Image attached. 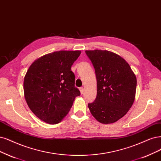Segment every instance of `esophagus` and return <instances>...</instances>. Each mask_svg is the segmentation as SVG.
<instances>
[{"label": "esophagus", "mask_w": 161, "mask_h": 161, "mask_svg": "<svg viewBox=\"0 0 161 161\" xmlns=\"http://www.w3.org/2000/svg\"><path fill=\"white\" fill-rule=\"evenodd\" d=\"M80 91L81 94L84 93V87H80Z\"/></svg>", "instance_id": "obj_1"}]
</instances>
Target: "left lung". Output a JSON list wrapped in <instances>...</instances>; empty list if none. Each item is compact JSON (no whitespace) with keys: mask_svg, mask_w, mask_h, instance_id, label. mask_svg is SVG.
<instances>
[{"mask_svg":"<svg viewBox=\"0 0 161 161\" xmlns=\"http://www.w3.org/2000/svg\"><path fill=\"white\" fill-rule=\"evenodd\" d=\"M97 79V96L88 103L92 115L102 123H114L125 115L135 101L136 78L130 65L116 53L86 50Z\"/></svg>","mask_w":161,"mask_h":161,"instance_id":"left-lung-1","label":"left lung"}]
</instances>
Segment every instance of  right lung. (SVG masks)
Returning <instances> with one entry per match:
<instances>
[{
    "label": "right lung",
    "mask_w": 161,
    "mask_h": 161,
    "mask_svg": "<svg viewBox=\"0 0 161 161\" xmlns=\"http://www.w3.org/2000/svg\"><path fill=\"white\" fill-rule=\"evenodd\" d=\"M80 51H58L34 61L24 80V93L29 108L40 119L57 124L69 111L80 92L75 87L71 65Z\"/></svg>",
    "instance_id": "obj_1"
}]
</instances>
